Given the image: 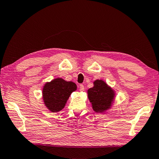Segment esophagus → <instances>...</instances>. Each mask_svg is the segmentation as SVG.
I'll return each instance as SVG.
<instances>
[{
    "instance_id": "esophagus-1",
    "label": "esophagus",
    "mask_w": 159,
    "mask_h": 159,
    "mask_svg": "<svg viewBox=\"0 0 159 159\" xmlns=\"http://www.w3.org/2000/svg\"><path fill=\"white\" fill-rule=\"evenodd\" d=\"M79 90H80V91H84V90H85L84 85H82V84H80L79 85Z\"/></svg>"
}]
</instances>
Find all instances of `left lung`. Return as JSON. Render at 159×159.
Here are the masks:
<instances>
[{"label": "left lung", "instance_id": "1", "mask_svg": "<svg viewBox=\"0 0 159 159\" xmlns=\"http://www.w3.org/2000/svg\"><path fill=\"white\" fill-rule=\"evenodd\" d=\"M93 87L88 90V98L94 111L105 113L114 104L116 92L103 80H95Z\"/></svg>", "mask_w": 159, "mask_h": 159}]
</instances>
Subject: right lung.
I'll list each match as a JSON object with an SVG mask.
<instances>
[{
  "label": "right lung",
  "mask_w": 159,
  "mask_h": 159,
  "mask_svg": "<svg viewBox=\"0 0 159 159\" xmlns=\"http://www.w3.org/2000/svg\"><path fill=\"white\" fill-rule=\"evenodd\" d=\"M76 89L75 83L57 78L45 83L42 90L43 101L49 111L58 112L64 108L69 96Z\"/></svg>",
  "instance_id": "1"
}]
</instances>
